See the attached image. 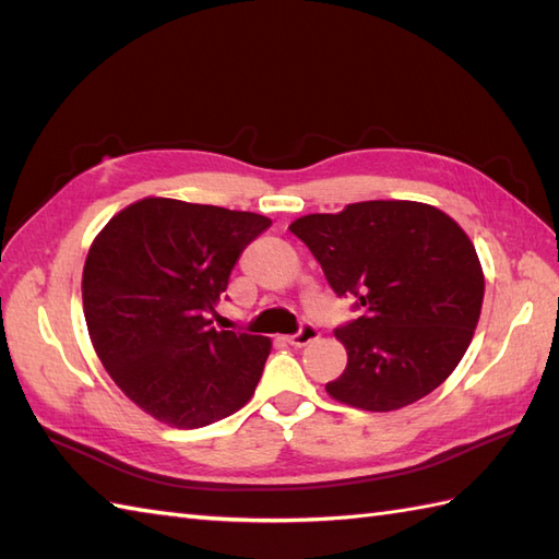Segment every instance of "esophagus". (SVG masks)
<instances>
[{"label":"esophagus","mask_w":559,"mask_h":559,"mask_svg":"<svg viewBox=\"0 0 559 559\" xmlns=\"http://www.w3.org/2000/svg\"><path fill=\"white\" fill-rule=\"evenodd\" d=\"M316 337H318V325H316V323H311V321H306V323H301V328L296 330L294 335H289V337H287V343H289V345H294V347H304V345L313 343Z\"/></svg>","instance_id":"esophagus-1"}]
</instances>
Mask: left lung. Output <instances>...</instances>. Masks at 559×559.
<instances>
[{
  "instance_id": "8db88e82",
  "label": "left lung",
  "mask_w": 559,
  "mask_h": 559,
  "mask_svg": "<svg viewBox=\"0 0 559 559\" xmlns=\"http://www.w3.org/2000/svg\"><path fill=\"white\" fill-rule=\"evenodd\" d=\"M289 231L309 246L357 318L335 328L347 369L325 391L389 413L449 379L473 340L485 277L475 246L449 214L423 202L371 200L309 214Z\"/></svg>"
}]
</instances>
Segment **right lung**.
Masks as SVG:
<instances>
[{"label": "right lung", "instance_id": "right-lung-1", "mask_svg": "<svg viewBox=\"0 0 559 559\" xmlns=\"http://www.w3.org/2000/svg\"><path fill=\"white\" fill-rule=\"evenodd\" d=\"M270 224L253 212L146 198L91 246L82 280L91 343L120 391L158 423L198 429L253 395L270 340L216 330L210 313Z\"/></svg>", "mask_w": 559, "mask_h": 559}]
</instances>
